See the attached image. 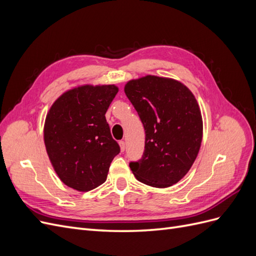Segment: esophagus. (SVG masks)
Masks as SVG:
<instances>
[{
    "instance_id": "34e87169",
    "label": "esophagus",
    "mask_w": 256,
    "mask_h": 256,
    "mask_svg": "<svg viewBox=\"0 0 256 256\" xmlns=\"http://www.w3.org/2000/svg\"><path fill=\"white\" fill-rule=\"evenodd\" d=\"M120 152H124L126 148V145H125V142L124 141H120Z\"/></svg>"
}]
</instances>
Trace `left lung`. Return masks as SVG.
<instances>
[{"label": "left lung", "instance_id": "1", "mask_svg": "<svg viewBox=\"0 0 256 256\" xmlns=\"http://www.w3.org/2000/svg\"><path fill=\"white\" fill-rule=\"evenodd\" d=\"M124 90L145 129V150L131 171L150 187H171L189 172L202 143L196 99L182 82L152 74L128 81Z\"/></svg>", "mask_w": 256, "mask_h": 256}]
</instances>
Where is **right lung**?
Here are the masks:
<instances>
[{
  "instance_id": "add662e5",
  "label": "right lung",
  "mask_w": 256,
  "mask_h": 256,
  "mask_svg": "<svg viewBox=\"0 0 256 256\" xmlns=\"http://www.w3.org/2000/svg\"><path fill=\"white\" fill-rule=\"evenodd\" d=\"M118 92L114 84H85L63 92L46 116L44 141L60 180L76 191L97 188L106 180L120 152L106 112Z\"/></svg>"
}]
</instances>
